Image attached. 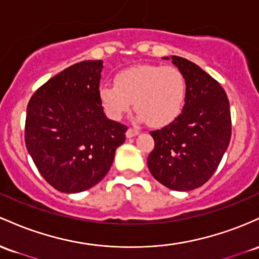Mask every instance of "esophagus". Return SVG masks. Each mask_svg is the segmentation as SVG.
<instances>
[{
  "label": "esophagus",
  "instance_id": "1",
  "mask_svg": "<svg viewBox=\"0 0 259 259\" xmlns=\"http://www.w3.org/2000/svg\"><path fill=\"white\" fill-rule=\"evenodd\" d=\"M139 135V131L138 130H135V128H128L126 132V136L127 138H132V137H136V136Z\"/></svg>",
  "mask_w": 259,
  "mask_h": 259
}]
</instances>
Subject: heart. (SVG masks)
Wrapping results in <instances>:
<instances>
[{"label":"heart","mask_w":259,"mask_h":259,"mask_svg":"<svg viewBox=\"0 0 259 259\" xmlns=\"http://www.w3.org/2000/svg\"><path fill=\"white\" fill-rule=\"evenodd\" d=\"M186 82L181 72L171 66L142 65L123 69L115 77V85L103 84L99 97L106 114L114 120L135 106L139 120L150 126L174 121L185 103Z\"/></svg>","instance_id":"b5f03b06"}]
</instances>
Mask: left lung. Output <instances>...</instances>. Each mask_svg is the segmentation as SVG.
<instances>
[{"mask_svg":"<svg viewBox=\"0 0 259 259\" xmlns=\"http://www.w3.org/2000/svg\"><path fill=\"white\" fill-rule=\"evenodd\" d=\"M171 60L186 82L182 112L164 128L150 132L154 149L148 167L156 181L174 191H192L213 176L231 138L226 93L207 72L179 56Z\"/></svg>","mask_w":259,"mask_h":259,"instance_id":"1","label":"left lung"}]
</instances>
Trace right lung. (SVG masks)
I'll list each match as a JSON object with an SVG mask.
<instances>
[{
    "instance_id": "obj_1",
    "label": "right lung",
    "mask_w": 259,
    "mask_h": 259,
    "mask_svg": "<svg viewBox=\"0 0 259 259\" xmlns=\"http://www.w3.org/2000/svg\"><path fill=\"white\" fill-rule=\"evenodd\" d=\"M103 61L63 69L34 93L27 107L25 145L41 176L63 193L89 190L105 177L127 127L104 114Z\"/></svg>"
}]
</instances>
